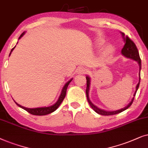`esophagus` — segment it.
<instances>
[{
	"instance_id": "esophagus-1",
	"label": "esophagus",
	"mask_w": 148,
	"mask_h": 148,
	"mask_svg": "<svg viewBox=\"0 0 148 148\" xmlns=\"http://www.w3.org/2000/svg\"><path fill=\"white\" fill-rule=\"evenodd\" d=\"M87 69L84 68V67H80L78 69V72L80 73V74H86V72H87Z\"/></svg>"
}]
</instances>
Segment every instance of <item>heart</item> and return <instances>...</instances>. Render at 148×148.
Instances as JSON below:
<instances>
[{"instance_id":"b5f03b06","label":"heart","mask_w":148,"mask_h":148,"mask_svg":"<svg viewBox=\"0 0 148 148\" xmlns=\"http://www.w3.org/2000/svg\"><path fill=\"white\" fill-rule=\"evenodd\" d=\"M103 43H104L103 41L99 40V41H97V45L98 47H101L102 45H103ZM113 50H114L113 47H112L111 45H109V46L106 47L105 49H104L103 51V53H102V55H103V56L105 57V58L106 57H108L112 53Z\"/></svg>"}]
</instances>
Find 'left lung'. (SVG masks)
<instances>
[{"label": "left lung", "mask_w": 148, "mask_h": 148, "mask_svg": "<svg viewBox=\"0 0 148 148\" xmlns=\"http://www.w3.org/2000/svg\"><path fill=\"white\" fill-rule=\"evenodd\" d=\"M122 36H123V38H124V41H125V44L124 45L123 49H122L121 53L124 56H125L126 58H129V59H132V60L136 61V62H138V64L139 65V82L138 84H137L136 86V90L135 93H134L133 97H135L136 92H137V90L138 89L139 86V82H140V71H141V59L140 57H139V51L138 49H137V47L133 40H131L129 37H128L127 36L125 37V34L124 33H122ZM86 97H87V100L88 103L90 106V107L92 108V110H94L95 112H97V114H101V115H103V116H110V115H114V114H117L121 113V112L125 111L127 109H128L130 106H131V104L133 103V101L134 100V97H133V99L131 101V102L128 104V105L125 107L124 108H122L121 110H116V111H112V112H109V111H106V110L99 109L97 107H96L94 104L92 103V102L90 101L89 97H88V92H89V87H90V78L88 77V76H86Z\"/></svg>", "instance_id": "obj_1"}]
</instances>
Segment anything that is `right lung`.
I'll return each instance as SVG.
<instances>
[{
  "label": "right lung",
  "instance_id": "1",
  "mask_svg": "<svg viewBox=\"0 0 148 148\" xmlns=\"http://www.w3.org/2000/svg\"><path fill=\"white\" fill-rule=\"evenodd\" d=\"M25 32H23L22 34H21V36H19V39H20L21 37H22L23 35H24ZM15 47V46L13 47V48L11 49V53H10L9 56L11 55V52H12L13 49ZM72 78H71L70 80H68V82H66V84H65V85L64 87L62 88V92H61V95H60V97H59V99L57 102L55 104H53V106H49V107H43V108H25V107H23V106H21L18 104L15 101V103L17 104V106H19V107H20L22 108V109L25 110V111H27V112H29V114H32V115H36V116H44V115H47V114H51L52 113V112H53L54 111H56V110L58 109L59 106H60V104L62 103V102L63 101V100L64 99L65 97H66V90H67V88H68V86L69 85V84H70V82L72 81Z\"/></svg>",
  "mask_w": 148,
  "mask_h": 148
}]
</instances>
